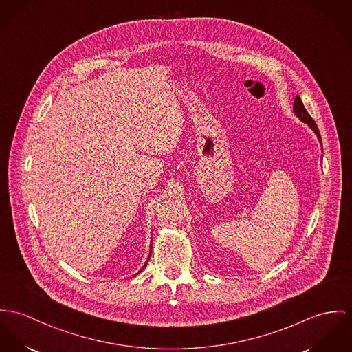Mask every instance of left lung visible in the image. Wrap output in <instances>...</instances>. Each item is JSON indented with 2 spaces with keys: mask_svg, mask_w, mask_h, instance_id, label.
Wrapping results in <instances>:
<instances>
[{
  "mask_svg": "<svg viewBox=\"0 0 352 352\" xmlns=\"http://www.w3.org/2000/svg\"><path fill=\"white\" fill-rule=\"evenodd\" d=\"M294 112H295V115L298 116V119L302 122V123H305V124H308V127L316 134L318 136V139L320 140V143H322V139H320V133H319V129H318V126H316V123L314 122V119L311 118V115L307 112V109L304 107V104H302V102H301V99H300V96H296L295 98V103H294Z\"/></svg>",
  "mask_w": 352,
  "mask_h": 352,
  "instance_id": "obj_1",
  "label": "left lung"
}]
</instances>
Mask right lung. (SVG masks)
<instances>
[{
	"label": "right lung",
	"instance_id": "obj_1",
	"mask_svg": "<svg viewBox=\"0 0 352 352\" xmlns=\"http://www.w3.org/2000/svg\"><path fill=\"white\" fill-rule=\"evenodd\" d=\"M151 243H153V241H151ZM150 249H151V248H150ZM150 256H151V250H150V254H148V257H147V261H148V258H150ZM147 261H146V264H147ZM146 264H144V265H143V268H144V267H146ZM143 268H142V270H143ZM142 270H140V271H142ZM139 271V272H140ZM139 272H138V273H139Z\"/></svg>",
	"mask_w": 352,
	"mask_h": 352
}]
</instances>
